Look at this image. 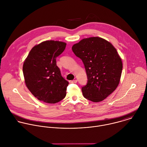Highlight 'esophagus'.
<instances>
[{"label": "esophagus", "mask_w": 147, "mask_h": 147, "mask_svg": "<svg viewBox=\"0 0 147 147\" xmlns=\"http://www.w3.org/2000/svg\"><path fill=\"white\" fill-rule=\"evenodd\" d=\"M77 82H78L77 80H69V83H76Z\"/></svg>", "instance_id": "34e87169"}]
</instances>
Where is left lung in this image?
I'll return each instance as SVG.
<instances>
[{
	"label": "left lung",
	"mask_w": 147,
	"mask_h": 147,
	"mask_svg": "<svg viewBox=\"0 0 147 147\" xmlns=\"http://www.w3.org/2000/svg\"><path fill=\"white\" fill-rule=\"evenodd\" d=\"M72 49L86 71L87 83L82 88L84 97L94 102L102 101L120 81L122 63L116 49L106 40L93 37L82 40Z\"/></svg>",
	"instance_id": "8db88e82"
}]
</instances>
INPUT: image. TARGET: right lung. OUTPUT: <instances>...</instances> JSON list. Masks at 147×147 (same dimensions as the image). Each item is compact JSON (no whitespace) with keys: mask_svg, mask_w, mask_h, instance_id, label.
<instances>
[{"mask_svg":"<svg viewBox=\"0 0 147 147\" xmlns=\"http://www.w3.org/2000/svg\"><path fill=\"white\" fill-rule=\"evenodd\" d=\"M67 44L58 41H45L34 46L23 65L26 87L38 100L56 103L66 95L68 82L61 75L56 57L64 51Z\"/></svg>","mask_w":147,"mask_h":147,"instance_id":"obj_1","label":"right lung"}]
</instances>
